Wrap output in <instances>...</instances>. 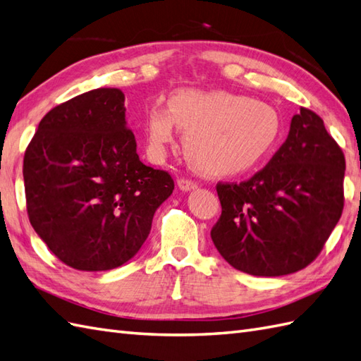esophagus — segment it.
<instances>
[{"label": "esophagus", "mask_w": 361, "mask_h": 361, "mask_svg": "<svg viewBox=\"0 0 361 361\" xmlns=\"http://www.w3.org/2000/svg\"><path fill=\"white\" fill-rule=\"evenodd\" d=\"M178 187L182 191H191V190H195L197 185H196V182L190 180V179H179L178 180Z\"/></svg>", "instance_id": "1"}]
</instances>
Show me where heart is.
I'll use <instances>...</instances> for the list:
<instances>
[{"label":"heart","instance_id":"obj_1","mask_svg":"<svg viewBox=\"0 0 361 361\" xmlns=\"http://www.w3.org/2000/svg\"><path fill=\"white\" fill-rule=\"evenodd\" d=\"M174 125L185 133V154L196 170L210 176H238L266 159L281 134V118L269 103L227 91H176L168 109L153 106L145 117L151 154L173 139Z\"/></svg>","mask_w":361,"mask_h":361}]
</instances>
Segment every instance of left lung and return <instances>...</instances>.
<instances>
[{"label": "left lung", "mask_w": 361, "mask_h": 361, "mask_svg": "<svg viewBox=\"0 0 361 361\" xmlns=\"http://www.w3.org/2000/svg\"><path fill=\"white\" fill-rule=\"evenodd\" d=\"M346 162L323 120L301 108L286 142L252 179L218 183L212 239L231 267L283 276L314 261L343 212Z\"/></svg>", "instance_id": "obj_1"}]
</instances>
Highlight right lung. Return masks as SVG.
Returning <instances> with one entry per match:
<instances>
[{"mask_svg": "<svg viewBox=\"0 0 361 361\" xmlns=\"http://www.w3.org/2000/svg\"><path fill=\"white\" fill-rule=\"evenodd\" d=\"M125 95L99 87L55 106L24 153L32 227L66 266L102 271L140 250L171 176L140 162Z\"/></svg>", "mask_w": 361, "mask_h": 361, "instance_id": "obj_1", "label": "right lung"}]
</instances>
